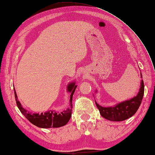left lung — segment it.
<instances>
[{"label":"left lung","mask_w":155,"mask_h":155,"mask_svg":"<svg viewBox=\"0 0 155 155\" xmlns=\"http://www.w3.org/2000/svg\"><path fill=\"white\" fill-rule=\"evenodd\" d=\"M141 78H142V73ZM143 93L144 84L143 81L142 80L138 94L134 98L121 102L114 107H104L99 105L96 101L95 104L101 116L105 119L111 121H123L131 118L136 113L142 103Z\"/></svg>","instance_id":"1"}]
</instances>
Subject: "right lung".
<instances>
[{
	"label": "right lung",
	"instance_id": "right-lung-1",
	"mask_svg": "<svg viewBox=\"0 0 155 155\" xmlns=\"http://www.w3.org/2000/svg\"><path fill=\"white\" fill-rule=\"evenodd\" d=\"M76 87L77 86L75 85V82L70 83L67 86V91L71 93L69 101L70 105L69 107H68L66 110L62 111L61 112H56V111L50 110L46 112H42L41 114L30 113L21 106L20 102L18 99L16 92L14 91L15 101L21 113L34 125L44 129L51 128V127L57 128V127L65 125L69 122L71 116L72 98Z\"/></svg>",
	"mask_w": 155,
	"mask_h": 155
}]
</instances>
